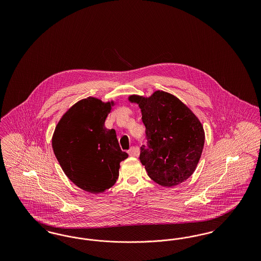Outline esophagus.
<instances>
[{"label": "esophagus", "mask_w": 261, "mask_h": 261, "mask_svg": "<svg viewBox=\"0 0 261 261\" xmlns=\"http://www.w3.org/2000/svg\"><path fill=\"white\" fill-rule=\"evenodd\" d=\"M128 153H129L130 156H137L139 152H138V149H137L135 147H132L131 149L128 150Z\"/></svg>", "instance_id": "34e87169"}]
</instances>
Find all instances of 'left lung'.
Instances as JSON below:
<instances>
[{"label":"left lung","mask_w":261,"mask_h":261,"mask_svg":"<svg viewBox=\"0 0 261 261\" xmlns=\"http://www.w3.org/2000/svg\"><path fill=\"white\" fill-rule=\"evenodd\" d=\"M146 126L148 147H141L140 161L149 178L163 187L176 186L194 173L199 162L204 130L199 118L177 97L155 91L149 97L132 95Z\"/></svg>","instance_id":"8db88e82"}]
</instances>
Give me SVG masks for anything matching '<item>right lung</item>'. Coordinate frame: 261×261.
Masks as SVG:
<instances>
[{"mask_svg": "<svg viewBox=\"0 0 261 261\" xmlns=\"http://www.w3.org/2000/svg\"><path fill=\"white\" fill-rule=\"evenodd\" d=\"M113 105V100L103 102L94 97L77 101L62 115L51 138L63 172L76 186L92 194L112 188L120 162L128 158L119 147L115 130L105 127Z\"/></svg>", "mask_w": 261, "mask_h": 261, "instance_id": "obj_1", "label": "right lung"}]
</instances>
